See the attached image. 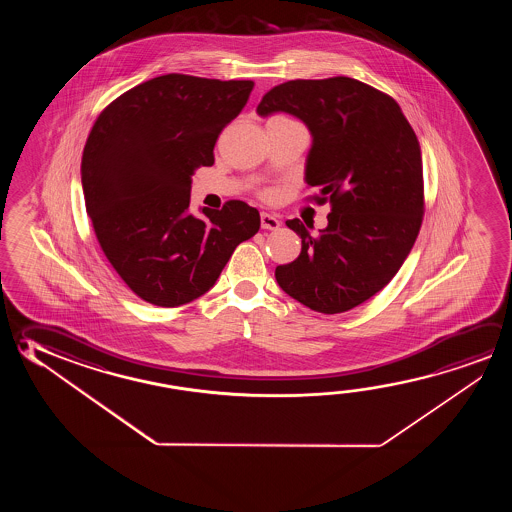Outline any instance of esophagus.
I'll return each instance as SVG.
<instances>
[{
  "mask_svg": "<svg viewBox=\"0 0 512 512\" xmlns=\"http://www.w3.org/2000/svg\"><path fill=\"white\" fill-rule=\"evenodd\" d=\"M260 227L264 230H277L280 227V219L271 212H262L260 214Z\"/></svg>",
  "mask_w": 512,
  "mask_h": 512,
  "instance_id": "1",
  "label": "esophagus"
}]
</instances>
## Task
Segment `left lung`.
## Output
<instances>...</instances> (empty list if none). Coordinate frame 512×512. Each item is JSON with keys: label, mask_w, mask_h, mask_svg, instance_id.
<instances>
[{"label": "left lung", "mask_w": 512, "mask_h": 512, "mask_svg": "<svg viewBox=\"0 0 512 512\" xmlns=\"http://www.w3.org/2000/svg\"><path fill=\"white\" fill-rule=\"evenodd\" d=\"M285 112L312 135L305 182L330 202L327 228L285 225L302 239L298 259L278 266L282 291L337 314L384 289L402 268L423 218L418 137L400 105L355 78L291 80L269 91L260 118Z\"/></svg>", "instance_id": "8db88e82"}]
</instances>
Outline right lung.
<instances>
[{"label":"right lung","mask_w":512,"mask_h":512,"mask_svg":"<svg viewBox=\"0 0 512 512\" xmlns=\"http://www.w3.org/2000/svg\"><path fill=\"white\" fill-rule=\"evenodd\" d=\"M252 89V80L171 73L121 94L96 119L82 157L85 207L105 257L144 302L200 298L235 246L259 232V210L239 200L189 212L194 171L214 164L221 130Z\"/></svg>","instance_id":"1"}]
</instances>
